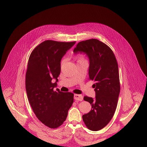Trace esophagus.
Segmentation results:
<instances>
[{
	"mask_svg": "<svg viewBox=\"0 0 147 147\" xmlns=\"http://www.w3.org/2000/svg\"><path fill=\"white\" fill-rule=\"evenodd\" d=\"M74 99L78 101H82L83 100V97L81 94H74Z\"/></svg>",
	"mask_w": 147,
	"mask_h": 147,
	"instance_id": "34e87169",
	"label": "esophagus"
}]
</instances>
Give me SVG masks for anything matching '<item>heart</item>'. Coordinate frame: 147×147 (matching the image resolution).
<instances>
[{"mask_svg":"<svg viewBox=\"0 0 147 147\" xmlns=\"http://www.w3.org/2000/svg\"><path fill=\"white\" fill-rule=\"evenodd\" d=\"M76 58H77V59H78V62L86 61L85 59V58H84L83 55H78V56L76 57ZM64 62H65V58H63L62 59V60H61V65L62 66L63 65V64L64 63Z\"/></svg>","mask_w":147,"mask_h":147,"instance_id":"obj_1","label":"heart"}]
</instances>
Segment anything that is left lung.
<instances>
[{
    "label": "left lung",
    "instance_id": "obj_1",
    "mask_svg": "<svg viewBox=\"0 0 147 147\" xmlns=\"http://www.w3.org/2000/svg\"><path fill=\"white\" fill-rule=\"evenodd\" d=\"M74 52H84L89 59V80L95 82L96 98L84 96L92 109L83 115V120L89 129L98 131L109 123L117 109L120 92L117 59L112 50L97 39L79 42Z\"/></svg>",
    "mask_w": 147,
    "mask_h": 147
}]
</instances>
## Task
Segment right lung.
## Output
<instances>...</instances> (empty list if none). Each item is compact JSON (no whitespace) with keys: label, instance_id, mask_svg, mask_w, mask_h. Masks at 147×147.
<instances>
[{"label":"right lung","instance_id":"1","mask_svg":"<svg viewBox=\"0 0 147 147\" xmlns=\"http://www.w3.org/2000/svg\"><path fill=\"white\" fill-rule=\"evenodd\" d=\"M75 42L45 41L29 58L25 76L28 98L37 118L50 128L63 124L74 102V93L55 91L54 88L61 73V59ZM54 78L55 83L52 82Z\"/></svg>","mask_w":147,"mask_h":147}]
</instances>
